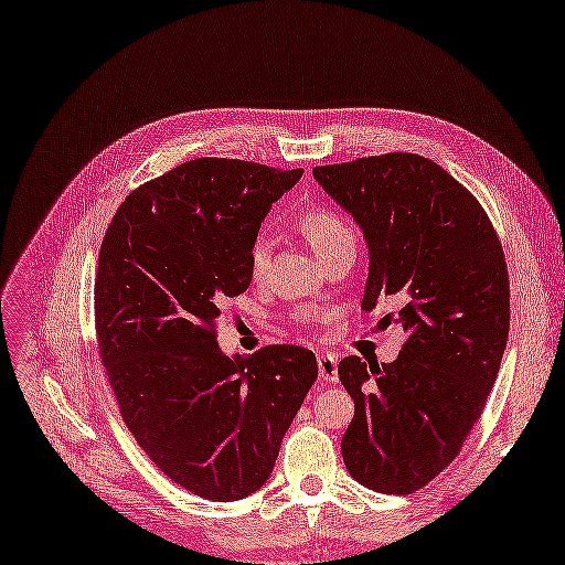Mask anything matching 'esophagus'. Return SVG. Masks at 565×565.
Masks as SVG:
<instances>
[{"mask_svg": "<svg viewBox=\"0 0 565 565\" xmlns=\"http://www.w3.org/2000/svg\"><path fill=\"white\" fill-rule=\"evenodd\" d=\"M318 374H321L323 381L337 383L339 381L337 355H332V353H318Z\"/></svg>", "mask_w": 565, "mask_h": 565, "instance_id": "1", "label": "esophagus"}]
</instances>
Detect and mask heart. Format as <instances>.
<instances>
[{
	"instance_id": "1",
	"label": "heart",
	"mask_w": 565,
	"mask_h": 565,
	"mask_svg": "<svg viewBox=\"0 0 565 565\" xmlns=\"http://www.w3.org/2000/svg\"><path fill=\"white\" fill-rule=\"evenodd\" d=\"M298 226H300L302 235L309 239V244L313 247L318 258L343 247V244H355L353 226L332 207H309V210H305L298 216ZM267 249H269V242H267L265 235L254 239L252 252H249V263H252L254 277H258L263 273V265L267 260ZM300 318H302V323L313 326V323L321 321L323 316L318 311H302Z\"/></svg>"
}]
</instances>
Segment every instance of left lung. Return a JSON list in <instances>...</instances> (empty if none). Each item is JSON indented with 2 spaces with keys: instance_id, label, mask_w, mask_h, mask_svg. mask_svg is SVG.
Listing matches in <instances>:
<instances>
[{
  "instance_id": "obj_1",
  "label": "left lung",
  "mask_w": 565,
  "mask_h": 565,
  "mask_svg": "<svg viewBox=\"0 0 565 565\" xmlns=\"http://www.w3.org/2000/svg\"><path fill=\"white\" fill-rule=\"evenodd\" d=\"M370 244L362 309L402 307L395 362H339L355 402L341 438L349 473L381 494H413L459 455L497 381L510 328L499 235L476 195L431 159L390 152L313 168Z\"/></svg>"
}]
</instances>
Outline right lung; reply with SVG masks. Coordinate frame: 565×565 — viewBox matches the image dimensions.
Returning <instances> with one entry per match:
<instances>
[{
  "mask_svg": "<svg viewBox=\"0 0 565 565\" xmlns=\"http://www.w3.org/2000/svg\"><path fill=\"white\" fill-rule=\"evenodd\" d=\"M300 178L193 159L131 191L102 242L96 343L121 418L170 480L210 501L263 487L318 376L302 347L228 358L216 343L226 298L252 284L260 222Z\"/></svg>",
  "mask_w": 565,
  "mask_h": 565,
  "instance_id": "right-lung-1",
  "label": "right lung"
}]
</instances>
